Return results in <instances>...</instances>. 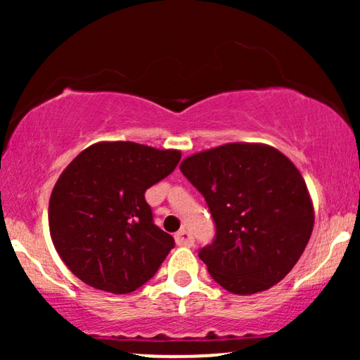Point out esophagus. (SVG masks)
I'll return each instance as SVG.
<instances>
[{
    "instance_id": "34e87169",
    "label": "esophagus",
    "mask_w": 360,
    "mask_h": 360,
    "mask_svg": "<svg viewBox=\"0 0 360 360\" xmlns=\"http://www.w3.org/2000/svg\"><path fill=\"white\" fill-rule=\"evenodd\" d=\"M174 238H176L177 245H183V247H191L193 242H194L193 235L189 233L188 230H184V229L179 230V232L174 235Z\"/></svg>"
}]
</instances>
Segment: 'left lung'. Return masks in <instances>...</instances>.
Returning a JSON list of instances; mask_svg holds the SVG:
<instances>
[{
	"label": "left lung",
	"instance_id": "1",
	"mask_svg": "<svg viewBox=\"0 0 360 360\" xmlns=\"http://www.w3.org/2000/svg\"><path fill=\"white\" fill-rule=\"evenodd\" d=\"M181 172L217 225L200 259L233 295L266 291L288 276L311 237L315 210L298 167L266 143L235 142L193 154Z\"/></svg>",
	"mask_w": 360,
	"mask_h": 360
}]
</instances>
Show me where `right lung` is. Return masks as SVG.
Listing matches in <instances>:
<instances>
[{
	"label": "right lung",
	"instance_id": "right-lung-1",
	"mask_svg": "<svg viewBox=\"0 0 360 360\" xmlns=\"http://www.w3.org/2000/svg\"><path fill=\"white\" fill-rule=\"evenodd\" d=\"M179 159L176 148L135 142H98L74 157L52 189L49 229L76 278L127 295L155 274L174 238L154 225L146 191Z\"/></svg>",
	"mask_w": 360,
	"mask_h": 360
}]
</instances>
